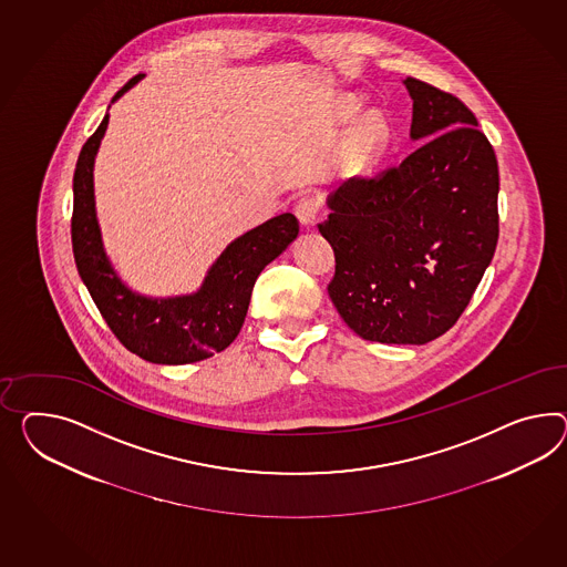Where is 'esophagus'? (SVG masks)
<instances>
[{
    "label": "esophagus",
    "mask_w": 567,
    "mask_h": 567,
    "mask_svg": "<svg viewBox=\"0 0 567 567\" xmlns=\"http://www.w3.org/2000/svg\"><path fill=\"white\" fill-rule=\"evenodd\" d=\"M319 207L320 202L317 197H312V195L302 197V199L296 204V216L300 219V224H302V226H312L315 219L319 216Z\"/></svg>",
    "instance_id": "obj_1"
}]
</instances>
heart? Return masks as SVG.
Returning <instances> with one entry per match:
<instances>
[{
  "label": "heart",
  "mask_w": 567,
  "mask_h": 567,
  "mask_svg": "<svg viewBox=\"0 0 567 567\" xmlns=\"http://www.w3.org/2000/svg\"><path fill=\"white\" fill-rule=\"evenodd\" d=\"M386 142H389V125L384 116L378 111H368L355 123L353 133L349 137L348 146L343 152L346 166L355 175L368 173L374 166V162L380 158Z\"/></svg>",
  "instance_id": "1"
}]
</instances>
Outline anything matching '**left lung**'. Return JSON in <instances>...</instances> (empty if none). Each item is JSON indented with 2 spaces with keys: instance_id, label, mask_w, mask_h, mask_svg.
Segmentation results:
<instances>
[{
  "instance_id": "left-lung-1",
  "label": "left lung",
  "mask_w": 567,
  "mask_h": 567,
  "mask_svg": "<svg viewBox=\"0 0 567 567\" xmlns=\"http://www.w3.org/2000/svg\"><path fill=\"white\" fill-rule=\"evenodd\" d=\"M403 84L420 146L380 178L331 193L319 230L334 250L329 296L349 329L423 346L458 320L494 259L499 175L463 102L415 78Z\"/></svg>"
}]
</instances>
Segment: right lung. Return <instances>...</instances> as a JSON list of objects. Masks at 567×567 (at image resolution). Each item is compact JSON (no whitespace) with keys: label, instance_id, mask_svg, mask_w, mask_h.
I'll return each instance as SVG.
<instances>
[{"label":"right lung","instance_id":"right-lung-1","mask_svg":"<svg viewBox=\"0 0 567 567\" xmlns=\"http://www.w3.org/2000/svg\"><path fill=\"white\" fill-rule=\"evenodd\" d=\"M142 78V73L131 78L111 104ZM106 127L109 111L82 147L73 173L72 245L78 274L102 319L131 353L166 365L202 362L238 337L257 277L296 240L298 219L281 214L234 238L193 293L152 298L131 290L104 250L96 218L94 161Z\"/></svg>","mask_w":567,"mask_h":567}]
</instances>
